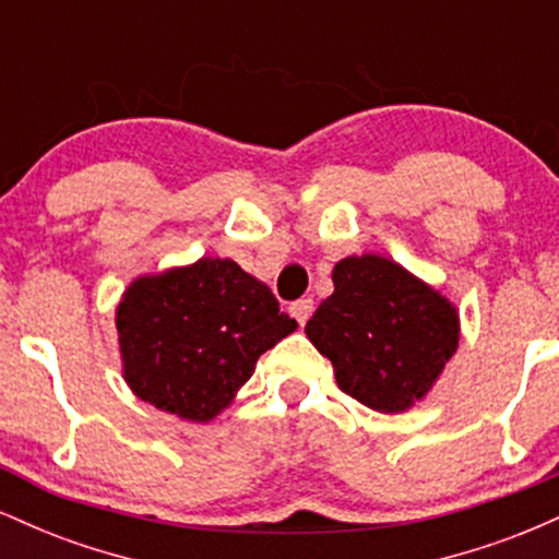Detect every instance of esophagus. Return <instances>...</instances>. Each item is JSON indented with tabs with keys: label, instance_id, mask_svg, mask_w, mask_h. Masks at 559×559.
<instances>
[{
	"label": "esophagus",
	"instance_id": "34e87169",
	"mask_svg": "<svg viewBox=\"0 0 559 559\" xmlns=\"http://www.w3.org/2000/svg\"><path fill=\"white\" fill-rule=\"evenodd\" d=\"M312 307H316V301H312L310 297L294 301V305H292V316L297 318V323H299V325H305L307 320H310V316H312Z\"/></svg>",
	"mask_w": 559,
	"mask_h": 559
}]
</instances>
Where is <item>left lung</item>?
Here are the masks:
<instances>
[{"mask_svg": "<svg viewBox=\"0 0 559 559\" xmlns=\"http://www.w3.org/2000/svg\"><path fill=\"white\" fill-rule=\"evenodd\" d=\"M307 320L338 389L383 415L426 400L460 344V312L439 288L381 254H352Z\"/></svg>", "mask_w": 559, "mask_h": 559, "instance_id": "1", "label": "left lung"}]
</instances>
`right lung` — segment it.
Instances as JSON below:
<instances>
[{"label": "right lung", "mask_w": 559, "mask_h": 559, "mask_svg": "<svg viewBox=\"0 0 559 559\" xmlns=\"http://www.w3.org/2000/svg\"><path fill=\"white\" fill-rule=\"evenodd\" d=\"M115 329L123 378L141 402L210 423L297 320L234 260L199 258L136 275L115 307Z\"/></svg>", "instance_id": "obj_1"}]
</instances>
